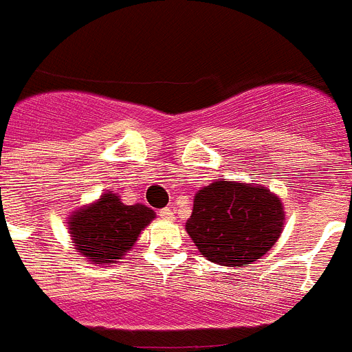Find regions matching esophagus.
I'll list each match as a JSON object with an SVG mask.
<instances>
[{
    "label": "esophagus",
    "instance_id": "obj_1",
    "mask_svg": "<svg viewBox=\"0 0 352 352\" xmlns=\"http://www.w3.org/2000/svg\"><path fill=\"white\" fill-rule=\"evenodd\" d=\"M159 217H161L162 221H166V222L175 221V215H173V211H171L170 208H164V210L159 211Z\"/></svg>",
    "mask_w": 352,
    "mask_h": 352
}]
</instances>
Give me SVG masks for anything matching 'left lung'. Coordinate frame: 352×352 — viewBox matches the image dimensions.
Masks as SVG:
<instances>
[{
	"label": "left lung",
	"instance_id": "obj_1",
	"mask_svg": "<svg viewBox=\"0 0 352 352\" xmlns=\"http://www.w3.org/2000/svg\"><path fill=\"white\" fill-rule=\"evenodd\" d=\"M284 224V204L270 188L217 179L195 193L186 231L210 262L241 267L262 258Z\"/></svg>",
	"mask_w": 352,
	"mask_h": 352
}]
</instances>
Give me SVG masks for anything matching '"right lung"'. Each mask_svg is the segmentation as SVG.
<instances>
[{"label": "right lung", "mask_w": 352, "mask_h": 352, "mask_svg": "<svg viewBox=\"0 0 352 352\" xmlns=\"http://www.w3.org/2000/svg\"><path fill=\"white\" fill-rule=\"evenodd\" d=\"M155 219V211L144 204H124L121 197L104 191L97 201L68 217V233L74 250L90 264L111 267L130 253L141 231Z\"/></svg>", "instance_id": "right-lung-1"}]
</instances>
